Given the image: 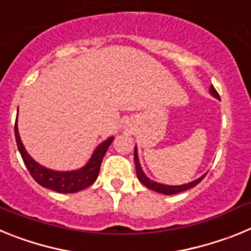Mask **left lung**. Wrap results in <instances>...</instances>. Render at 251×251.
Masks as SVG:
<instances>
[{
	"label": "left lung",
	"instance_id": "left-lung-1",
	"mask_svg": "<svg viewBox=\"0 0 251 251\" xmlns=\"http://www.w3.org/2000/svg\"><path fill=\"white\" fill-rule=\"evenodd\" d=\"M210 92H211V94L214 95V97H216V98L220 99V95H219V93L216 92V89L214 88V85H211V88H210ZM134 162H136V172H137V177H138L139 181H141V182L143 183L146 187L151 188V190H153V191L161 192V194H165V195H175V194H178V192L186 191V190H190V188H192V187H195L196 185H199V183H200L201 181L203 179V177H205V176H202V177H200L199 179H196V181H194V182L186 183V185H182V186L161 185V183H157V182H154V181H152V179L147 178V177H146V175L143 174V171H142V168H141V165H139L136 148H134Z\"/></svg>",
	"mask_w": 251,
	"mask_h": 251
}]
</instances>
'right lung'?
<instances>
[{
    "mask_svg": "<svg viewBox=\"0 0 251 251\" xmlns=\"http://www.w3.org/2000/svg\"><path fill=\"white\" fill-rule=\"evenodd\" d=\"M15 137H16L20 154H21L24 163H25L26 168L28 170L32 178L43 187L50 188L52 191L61 192V194H74V192L81 191L84 188L89 187L90 185L95 182L99 170H100L104 154L113 142V137L103 142L93 153L88 165L81 170L72 171V172H56V171L48 170V168L40 166L28 156V153L26 152L25 147L20 139L19 130H17V121L15 122Z\"/></svg>",
    "mask_w": 251,
    "mask_h": 251,
    "instance_id": "1",
    "label": "right lung"
}]
</instances>
